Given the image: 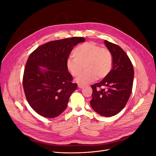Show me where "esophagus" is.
<instances>
[{"label": "esophagus", "instance_id": "34e87169", "mask_svg": "<svg viewBox=\"0 0 156 156\" xmlns=\"http://www.w3.org/2000/svg\"><path fill=\"white\" fill-rule=\"evenodd\" d=\"M78 87H79V88H83L84 87V86H83V85H81V84H78Z\"/></svg>", "mask_w": 156, "mask_h": 156}]
</instances>
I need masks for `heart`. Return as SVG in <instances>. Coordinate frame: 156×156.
<instances>
[{"mask_svg": "<svg viewBox=\"0 0 156 156\" xmlns=\"http://www.w3.org/2000/svg\"><path fill=\"white\" fill-rule=\"evenodd\" d=\"M73 55L74 57L68 58L66 62V66L70 75L77 77L83 69V65L85 69L76 79L79 84L84 85L96 78H104L111 72L112 56L110 51L94 42L79 45L73 51Z\"/></svg>", "mask_w": 156, "mask_h": 156, "instance_id": "1", "label": "heart"}]
</instances>
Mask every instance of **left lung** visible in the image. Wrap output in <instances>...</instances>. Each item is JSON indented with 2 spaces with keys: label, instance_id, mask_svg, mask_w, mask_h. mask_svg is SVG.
<instances>
[{
  "label": "left lung",
  "instance_id": "1",
  "mask_svg": "<svg viewBox=\"0 0 156 156\" xmlns=\"http://www.w3.org/2000/svg\"><path fill=\"white\" fill-rule=\"evenodd\" d=\"M112 56V69L100 83L92 85L94 111L103 116L119 113L128 101L133 87L134 70L128 56L120 47L104 41Z\"/></svg>",
  "mask_w": 156,
  "mask_h": 156
}]
</instances>
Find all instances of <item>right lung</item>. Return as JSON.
<instances>
[{
  "label": "right lung",
  "instance_id": "1",
  "mask_svg": "<svg viewBox=\"0 0 156 156\" xmlns=\"http://www.w3.org/2000/svg\"><path fill=\"white\" fill-rule=\"evenodd\" d=\"M84 41V37H73L49 41L30 55L23 84L27 101L38 115L55 118L66 108L77 84L72 82L66 62L74 47Z\"/></svg>",
  "mask_w": 156,
  "mask_h": 156
}]
</instances>
